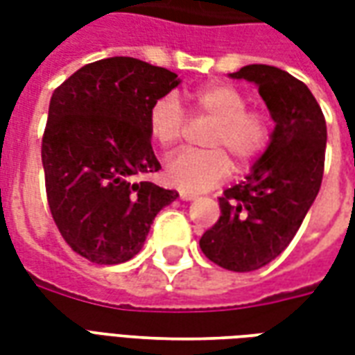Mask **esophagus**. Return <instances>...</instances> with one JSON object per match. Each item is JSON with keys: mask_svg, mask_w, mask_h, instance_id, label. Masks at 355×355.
<instances>
[{"mask_svg": "<svg viewBox=\"0 0 355 355\" xmlns=\"http://www.w3.org/2000/svg\"><path fill=\"white\" fill-rule=\"evenodd\" d=\"M196 198H198L196 193L184 192V190H180V200H182V201H192V200H196Z\"/></svg>", "mask_w": 355, "mask_h": 355, "instance_id": "34e87169", "label": "esophagus"}]
</instances>
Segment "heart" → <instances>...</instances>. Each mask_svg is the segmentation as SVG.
<instances>
[{"instance_id": "heart-1", "label": "heart", "mask_w": 355, "mask_h": 355, "mask_svg": "<svg viewBox=\"0 0 355 355\" xmlns=\"http://www.w3.org/2000/svg\"><path fill=\"white\" fill-rule=\"evenodd\" d=\"M193 116L213 121L205 137L209 150H182L165 163L167 182L182 190L201 192L218 184L236 169H245L266 150L270 119L259 110L247 108V96L228 83H213L186 94ZM186 114L175 94H163L148 110V131L162 148H171L182 139Z\"/></svg>"}]
</instances>
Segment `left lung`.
<instances>
[{"mask_svg": "<svg viewBox=\"0 0 355 355\" xmlns=\"http://www.w3.org/2000/svg\"><path fill=\"white\" fill-rule=\"evenodd\" d=\"M259 87L274 119L266 152L239 184L218 198L220 218L200 239L209 261L232 272H253L285 251L320 192L327 125L302 81L266 64L230 73Z\"/></svg>", "mask_w": 355, "mask_h": 355, "instance_id": "8db88e82", "label": "left lung"}]
</instances>
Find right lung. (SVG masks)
<instances>
[{
  "mask_svg": "<svg viewBox=\"0 0 355 355\" xmlns=\"http://www.w3.org/2000/svg\"><path fill=\"white\" fill-rule=\"evenodd\" d=\"M180 80L131 57L85 64L55 89L42 140L51 215L73 251L96 264L139 253L155 215L177 200L142 180L162 169L148 110Z\"/></svg>",
  "mask_w": 355,
  "mask_h": 355,
  "instance_id": "obj_1",
  "label": "right lung"
}]
</instances>
